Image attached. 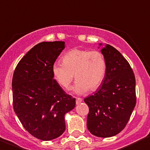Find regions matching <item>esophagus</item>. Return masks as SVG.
I'll list each match as a JSON object with an SVG mask.
<instances>
[{
  "label": "esophagus",
  "instance_id": "1",
  "mask_svg": "<svg viewBox=\"0 0 150 150\" xmlns=\"http://www.w3.org/2000/svg\"><path fill=\"white\" fill-rule=\"evenodd\" d=\"M81 102H82V99H81V98H76V104H77V105L80 104Z\"/></svg>",
  "mask_w": 150,
  "mask_h": 150
}]
</instances>
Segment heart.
<instances>
[{"label":"heart","mask_w":150,"mask_h":150,"mask_svg":"<svg viewBox=\"0 0 150 150\" xmlns=\"http://www.w3.org/2000/svg\"><path fill=\"white\" fill-rule=\"evenodd\" d=\"M62 63L53 64L52 73L57 84L63 89H69L74 75L76 82L72 91L78 94L86 93L88 90H97L106 77V57L98 50L72 49L62 57Z\"/></svg>","instance_id":"b5f03b06"}]
</instances>
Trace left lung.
<instances>
[{"mask_svg":"<svg viewBox=\"0 0 150 150\" xmlns=\"http://www.w3.org/2000/svg\"><path fill=\"white\" fill-rule=\"evenodd\" d=\"M101 53L107 63L106 77L99 89L84 100L89 107L88 129L105 138L118 134L129 121L136 105V81L128 62L115 48L106 44Z\"/></svg>","mask_w":150,"mask_h":150,"instance_id":"obj_1","label":"left lung"}]
</instances>
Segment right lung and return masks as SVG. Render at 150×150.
<instances>
[{"instance_id":"right-lung-1","label":"right lung","mask_w":150,"mask_h":150,"mask_svg":"<svg viewBox=\"0 0 150 150\" xmlns=\"http://www.w3.org/2000/svg\"><path fill=\"white\" fill-rule=\"evenodd\" d=\"M64 48V41L39 43L19 61L13 76L14 111L25 129L40 140L61 136L66 130L65 115L75 106V99L66 93L52 73Z\"/></svg>"}]
</instances>
